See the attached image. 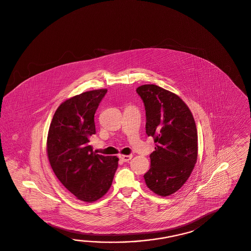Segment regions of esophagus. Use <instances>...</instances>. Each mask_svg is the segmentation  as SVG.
<instances>
[{"label":"esophagus","mask_w":251,"mask_h":251,"mask_svg":"<svg viewBox=\"0 0 251 251\" xmlns=\"http://www.w3.org/2000/svg\"><path fill=\"white\" fill-rule=\"evenodd\" d=\"M120 158L123 162H129V160L132 158V155H120Z\"/></svg>","instance_id":"1"}]
</instances>
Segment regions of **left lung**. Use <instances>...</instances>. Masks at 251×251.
<instances>
[{"instance_id":"obj_1","label":"left lung","mask_w":251,"mask_h":251,"mask_svg":"<svg viewBox=\"0 0 251 251\" xmlns=\"http://www.w3.org/2000/svg\"><path fill=\"white\" fill-rule=\"evenodd\" d=\"M136 92L145 108L146 134L155 143L143 177L152 192L167 197L183 186L197 163L196 122L185 103L168 90L143 85Z\"/></svg>"}]
</instances>
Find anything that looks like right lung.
Masks as SVG:
<instances>
[{
    "label": "right lung",
    "instance_id": "obj_1",
    "mask_svg": "<svg viewBox=\"0 0 251 251\" xmlns=\"http://www.w3.org/2000/svg\"><path fill=\"white\" fill-rule=\"evenodd\" d=\"M107 89L84 92L63 102L48 130V155L55 176L77 199L94 202L109 189L119 159L96 154V111Z\"/></svg>",
    "mask_w": 251,
    "mask_h": 251
}]
</instances>
